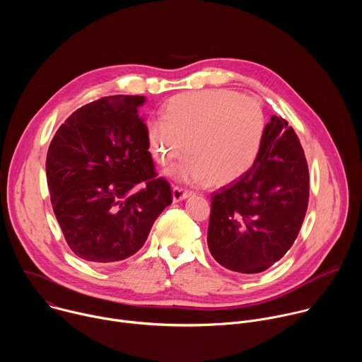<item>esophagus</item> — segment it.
I'll list each match as a JSON object with an SVG mask.
<instances>
[{
	"label": "esophagus",
	"instance_id": "esophagus-1",
	"mask_svg": "<svg viewBox=\"0 0 362 362\" xmlns=\"http://www.w3.org/2000/svg\"><path fill=\"white\" fill-rule=\"evenodd\" d=\"M172 194H173V202H180L186 197H189L192 194L190 190H186L183 187H179V186H175L173 190H172Z\"/></svg>",
	"mask_w": 362,
	"mask_h": 362
}]
</instances>
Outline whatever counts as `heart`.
<instances>
[{"label":"heart","mask_w":362,"mask_h":362,"mask_svg":"<svg viewBox=\"0 0 362 362\" xmlns=\"http://www.w3.org/2000/svg\"><path fill=\"white\" fill-rule=\"evenodd\" d=\"M163 117L147 123L151 156L166 166L189 141L190 153L168 175L196 185L225 186L240 179L259 156L267 132L261 103L226 90L177 94Z\"/></svg>","instance_id":"obj_1"}]
</instances>
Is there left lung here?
Wrapping results in <instances>:
<instances>
[{
    "mask_svg": "<svg viewBox=\"0 0 362 362\" xmlns=\"http://www.w3.org/2000/svg\"><path fill=\"white\" fill-rule=\"evenodd\" d=\"M309 200V172L293 129L272 116L253 166L212 193L208 246L233 272L267 271L293 245Z\"/></svg>",
    "mask_w": 362,
    "mask_h": 362,
    "instance_id": "obj_1",
    "label": "left lung"
}]
</instances>
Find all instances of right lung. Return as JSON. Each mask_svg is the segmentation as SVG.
Wrapping results in <instances>:
<instances>
[{"label":"right lung","mask_w":362,"mask_h":362,"mask_svg":"<svg viewBox=\"0 0 362 362\" xmlns=\"http://www.w3.org/2000/svg\"><path fill=\"white\" fill-rule=\"evenodd\" d=\"M143 95H109L76 110L49 143L45 172L51 204L70 249L84 261L110 264L134 255L172 203L158 177Z\"/></svg>","instance_id":"add662e5"}]
</instances>
